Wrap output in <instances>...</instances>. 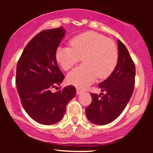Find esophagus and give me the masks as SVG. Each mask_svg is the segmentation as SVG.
I'll list each match as a JSON object with an SVG mask.
<instances>
[{"label": "esophagus", "mask_w": 153, "mask_h": 153, "mask_svg": "<svg viewBox=\"0 0 153 153\" xmlns=\"http://www.w3.org/2000/svg\"><path fill=\"white\" fill-rule=\"evenodd\" d=\"M82 93H83V91H81V89H79V88L76 89V94H77V95H80V94H81Z\"/></svg>", "instance_id": "esophagus-1"}]
</instances>
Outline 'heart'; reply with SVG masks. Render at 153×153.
<instances>
[{
    "mask_svg": "<svg viewBox=\"0 0 153 153\" xmlns=\"http://www.w3.org/2000/svg\"><path fill=\"white\" fill-rule=\"evenodd\" d=\"M70 47H60L56 51V60L64 70L72 68L82 58L83 65L69 73L67 81L78 88H85L100 79L109 76L118 60L116 46L112 40L100 33L89 31L70 39Z\"/></svg>",
    "mask_w": 153,
    "mask_h": 153,
    "instance_id": "b5f03b06",
    "label": "heart"
}]
</instances>
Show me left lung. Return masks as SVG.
<instances>
[{
  "instance_id": "1",
  "label": "left lung",
  "mask_w": 153,
  "mask_h": 153,
  "mask_svg": "<svg viewBox=\"0 0 153 153\" xmlns=\"http://www.w3.org/2000/svg\"><path fill=\"white\" fill-rule=\"evenodd\" d=\"M118 60L112 74L98 86L101 93H91L92 102L85 108L91 123L104 125L116 119L126 107L132 95L135 83L136 68L128 50L118 39Z\"/></svg>"
}]
</instances>
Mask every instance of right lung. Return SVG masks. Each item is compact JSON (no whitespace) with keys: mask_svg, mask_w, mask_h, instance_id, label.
<instances>
[{"mask_svg":"<svg viewBox=\"0 0 153 153\" xmlns=\"http://www.w3.org/2000/svg\"><path fill=\"white\" fill-rule=\"evenodd\" d=\"M65 33L62 27L39 33L26 46L16 65V88L23 107L31 118L42 125L61 120L67 104L76 95L73 85L51 91L65 78L55 57Z\"/></svg>","mask_w":153,"mask_h":153,"instance_id":"obj_1","label":"right lung"}]
</instances>
